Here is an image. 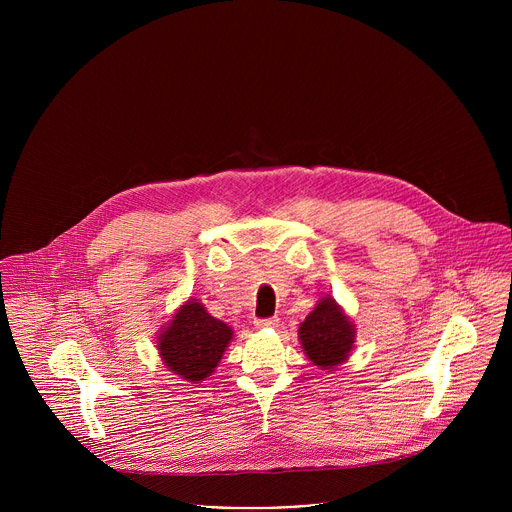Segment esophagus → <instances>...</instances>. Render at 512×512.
<instances>
[{"label":"esophagus","mask_w":512,"mask_h":512,"mask_svg":"<svg viewBox=\"0 0 512 512\" xmlns=\"http://www.w3.org/2000/svg\"><path fill=\"white\" fill-rule=\"evenodd\" d=\"M279 326V318H263V320H255V328L263 330V328H275Z\"/></svg>","instance_id":"34e87169"}]
</instances>
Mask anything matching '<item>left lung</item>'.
<instances>
[{
  "label": "left lung",
  "instance_id": "8db88e82",
  "mask_svg": "<svg viewBox=\"0 0 512 512\" xmlns=\"http://www.w3.org/2000/svg\"><path fill=\"white\" fill-rule=\"evenodd\" d=\"M298 336L314 367L334 371L348 360L356 342V328L342 306L332 296H326L318 300L316 308L300 324Z\"/></svg>",
  "mask_w": 512,
  "mask_h": 512
}]
</instances>
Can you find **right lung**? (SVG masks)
<instances>
[{"label": "right lung", "mask_w": 512, "mask_h": 512, "mask_svg": "<svg viewBox=\"0 0 512 512\" xmlns=\"http://www.w3.org/2000/svg\"><path fill=\"white\" fill-rule=\"evenodd\" d=\"M233 340V328L210 316L202 302L190 298L160 328L158 354L166 369L188 383H202L214 373Z\"/></svg>", "instance_id": "1"}]
</instances>
